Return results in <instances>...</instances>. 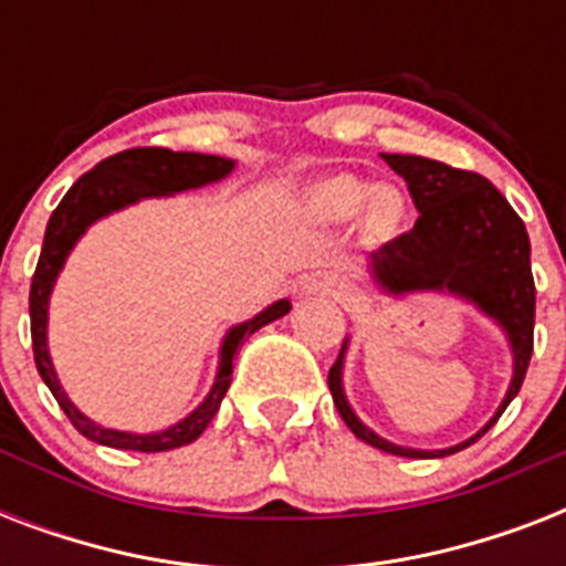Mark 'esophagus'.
<instances>
[{
  "label": "esophagus",
  "instance_id": "1",
  "mask_svg": "<svg viewBox=\"0 0 566 566\" xmlns=\"http://www.w3.org/2000/svg\"><path fill=\"white\" fill-rule=\"evenodd\" d=\"M300 293L302 296H337L340 293V282L332 273H314L302 282Z\"/></svg>",
  "mask_w": 566,
  "mask_h": 566
}]
</instances>
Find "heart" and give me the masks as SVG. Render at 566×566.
Instances as JSON below:
<instances>
[{
  "label": "heart",
  "mask_w": 566,
  "mask_h": 566,
  "mask_svg": "<svg viewBox=\"0 0 566 566\" xmlns=\"http://www.w3.org/2000/svg\"><path fill=\"white\" fill-rule=\"evenodd\" d=\"M370 202V217L378 222L394 220L399 199L390 190H376L373 181L358 176H332L308 190V208L326 220H349Z\"/></svg>",
  "instance_id": "1"
}]
</instances>
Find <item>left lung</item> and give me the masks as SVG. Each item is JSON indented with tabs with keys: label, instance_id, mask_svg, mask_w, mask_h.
<instances>
[{
	"label": "left lung",
	"instance_id": "8db88e82",
	"mask_svg": "<svg viewBox=\"0 0 566 566\" xmlns=\"http://www.w3.org/2000/svg\"><path fill=\"white\" fill-rule=\"evenodd\" d=\"M385 164L408 181L417 205V222L396 240L376 249L367 261L370 279L385 296L408 293H449L493 319L511 346V381L496 413L475 431L447 449L399 447L381 438L353 411L344 390V361L349 337L328 370V390L353 434L370 447L402 458H443L470 447L500 420V413L520 394L532 361L535 335V279L526 226L509 199L479 172L455 170L449 164L420 155H385Z\"/></svg>",
	"mask_w": 566,
	"mask_h": 566
}]
</instances>
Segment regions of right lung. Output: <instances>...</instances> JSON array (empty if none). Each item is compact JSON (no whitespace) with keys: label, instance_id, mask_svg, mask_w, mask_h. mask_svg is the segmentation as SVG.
Returning <instances> with one entry per match:
<instances>
[{"label":"right lung","instance_id":"obj_1","mask_svg":"<svg viewBox=\"0 0 566 566\" xmlns=\"http://www.w3.org/2000/svg\"><path fill=\"white\" fill-rule=\"evenodd\" d=\"M238 161L220 158V155L202 153H172V149H158V146H140V149H126V153L111 155L99 161L91 172H84L73 188L66 190L52 217H49L46 234H43V249H40L38 270L31 279L29 311H31V344H34V364H38L40 378L46 381L57 405L64 408L75 429L84 438L102 447L132 449V452H167L193 443L213 413L220 411V402L231 385V361L238 355L240 344L252 337L261 326L284 317L291 311V300H279L258 311L255 317L247 323H238L226 332L220 344V361H217V376L202 402L185 420L172 422L161 431H123L108 429L102 422L91 420L78 405L66 396L64 385L55 373L52 355H49V300L55 291V282L64 270L66 258L75 249V243L84 238V231L93 222L105 220L111 213L123 211L128 205L144 202V199H158V196H176L185 190H199L205 185L229 179Z\"/></svg>","mask_w":566,"mask_h":566}]
</instances>
